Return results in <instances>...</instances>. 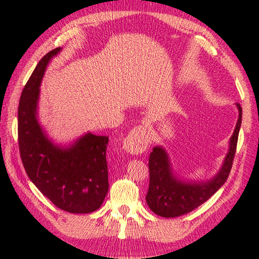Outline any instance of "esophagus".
<instances>
[{
	"instance_id": "34e87169",
	"label": "esophagus",
	"mask_w": 259,
	"mask_h": 259,
	"mask_svg": "<svg viewBox=\"0 0 259 259\" xmlns=\"http://www.w3.org/2000/svg\"><path fill=\"white\" fill-rule=\"evenodd\" d=\"M150 133L149 129L145 125H138L130 131L123 140L122 147L126 153L138 155L143 154L149 147Z\"/></svg>"
}]
</instances>
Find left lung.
Masks as SVG:
<instances>
[{"label":"left lung","instance_id":"left-lung-1","mask_svg":"<svg viewBox=\"0 0 259 259\" xmlns=\"http://www.w3.org/2000/svg\"><path fill=\"white\" fill-rule=\"evenodd\" d=\"M238 121L231 138L229 150L222 166L209 180L181 179L173 171L167 152L163 146H155L149 156V188L146 195L148 207L162 218H177L189 213L208 200L224 185L232 167L236 154L239 130L241 126L242 109L237 103Z\"/></svg>","mask_w":259,"mask_h":259}]
</instances>
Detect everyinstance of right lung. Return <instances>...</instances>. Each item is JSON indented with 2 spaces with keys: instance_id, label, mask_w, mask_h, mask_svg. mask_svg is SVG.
Here are the masks:
<instances>
[{
  "instance_id": "right-lung-1",
  "label": "right lung",
  "mask_w": 259,
  "mask_h": 259,
  "mask_svg": "<svg viewBox=\"0 0 259 259\" xmlns=\"http://www.w3.org/2000/svg\"><path fill=\"white\" fill-rule=\"evenodd\" d=\"M62 51L49 52L31 73L18 107V138L28 177L56 207L87 214L101 207L109 191L107 136L87 133L69 145L55 144L38 121L40 83L49 63Z\"/></svg>"
}]
</instances>
